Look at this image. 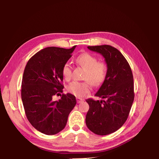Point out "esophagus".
<instances>
[{
  "mask_svg": "<svg viewBox=\"0 0 159 159\" xmlns=\"http://www.w3.org/2000/svg\"><path fill=\"white\" fill-rule=\"evenodd\" d=\"M83 98H76V101H77V103H80L83 102Z\"/></svg>",
  "mask_w": 159,
  "mask_h": 159,
  "instance_id": "obj_1",
  "label": "esophagus"
}]
</instances>
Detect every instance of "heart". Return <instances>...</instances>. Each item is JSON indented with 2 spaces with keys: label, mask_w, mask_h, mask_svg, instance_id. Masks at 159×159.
Returning a JSON list of instances; mask_svg holds the SVG:
<instances>
[{
  "label": "heart",
  "mask_w": 159,
  "mask_h": 159,
  "mask_svg": "<svg viewBox=\"0 0 159 159\" xmlns=\"http://www.w3.org/2000/svg\"><path fill=\"white\" fill-rule=\"evenodd\" d=\"M76 63L86 70L83 79L94 86H100L104 82L107 75V67L103 62L98 61L96 57L88 52H84L76 58ZM72 67L66 62L62 67V74L66 79L72 76ZM89 82L73 81L67 86V92L77 97H83L90 92Z\"/></svg>",
  "instance_id": "heart-1"
}]
</instances>
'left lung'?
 Masks as SVG:
<instances>
[{
  "mask_svg": "<svg viewBox=\"0 0 159 159\" xmlns=\"http://www.w3.org/2000/svg\"><path fill=\"white\" fill-rule=\"evenodd\" d=\"M101 54L107 65V75L95 96L101 100H86L89 109L86 115L87 128L98 135H107L123 126L134 101L133 76L126 59L109 45L88 46Z\"/></svg>",
  "mask_w": 159,
  "mask_h": 159,
  "instance_id": "8db88e82",
  "label": "left lung"
}]
</instances>
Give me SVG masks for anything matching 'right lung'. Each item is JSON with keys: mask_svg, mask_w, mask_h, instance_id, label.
<instances>
[{"mask_svg": "<svg viewBox=\"0 0 159 159\" xmlns=\"http://www.w3.org/2000/svg\"><path fill=\"white\" fill-rule=\"evenodd\" d=\"M75 48L48 47L39 50L26 63L21 98L29 122L42 133L52 135L61 131L76 104L75 96L69 93L61 94L58 101L52 99L63 92L62 67Z\"/></svg>", "mask_w": 159, "mask_h": 159, "instance_id": "obj_1", "label": "right lung"}]
</instances>
